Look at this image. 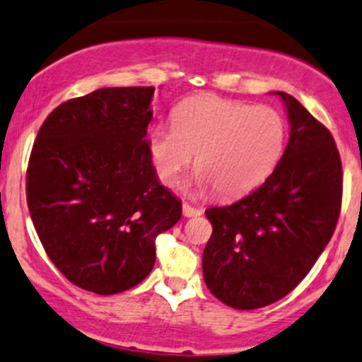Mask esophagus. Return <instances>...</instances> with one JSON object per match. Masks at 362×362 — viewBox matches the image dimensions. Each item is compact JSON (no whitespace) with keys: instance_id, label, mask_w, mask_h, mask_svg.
<instances>
[{"instance_id":"esophagus-1","label":"esophagus","mask_w":362,"mask_h":362,"mask_svg":"<svg viewBox=\"0 0 362 362\" xmlns=\"http://www.w3.org/2000/svg\"><path fill=\"white\" fill-rule=\"evenodd\" d=\"M182 208H184V216H187V218H190V216H199V214L202 213L199 208H194V206L187 204V202H184V206H182Z\"/></svg>"}]
</instances>
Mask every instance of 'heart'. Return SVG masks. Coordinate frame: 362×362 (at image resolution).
<instances>
[{"instance_id": "obj_1", "label": "heart", "mask_w": 362, "mask_h": 362, "mask_svg": "<svg viewBox=\"0 0 362 362\" xmlns=\"http://www.w3.org/2000/svg\"><path fill=\"white\" fill-rule=\"evenodd\" d=\"M285 146V120L272 106L213 94L173 111V127H154L149 154L158 177L175 187L196 154V185L221 197L242 196L272 173Z\"/></svg>"}]
</instances>
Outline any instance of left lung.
Instances as JSON below:
<instances>
[{"instance_id":"8db88e82","label":"left lung","mask_w":362,"mask_h":362,"mask_svg":"<svg viewBox=\"0 0 362 362\" xmlns=\"http://www.w3.org/2000/svg\"><path fill=\"white\" fill-rule=\"evenodd\" d=\"M291 137L261 187L230 206L206 209L213 233L202 254L211 293L233 309L276 303L308 275L335 232L342 161L332 134L287 93Z\"/></svg>"}]
</instances>
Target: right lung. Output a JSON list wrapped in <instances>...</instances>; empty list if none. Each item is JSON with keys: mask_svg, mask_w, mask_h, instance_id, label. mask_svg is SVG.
<instances>
[{"mask_svg": "<svg viewBox=\"0 0 362 362\" xmlns=\"http://www.w3.org/2000/svg\"><path fill=\"white\" fill-rule=\"evenodd\" d=\"M154 87H105L47 115L27 168V204L63 276L111 296L141 284L182 202L149 154Z\"/></svg>", "mask_w": 362, "mask_h": 362, "instance_id": "right-lung-1", "label": "right lung"}]
</instances>
